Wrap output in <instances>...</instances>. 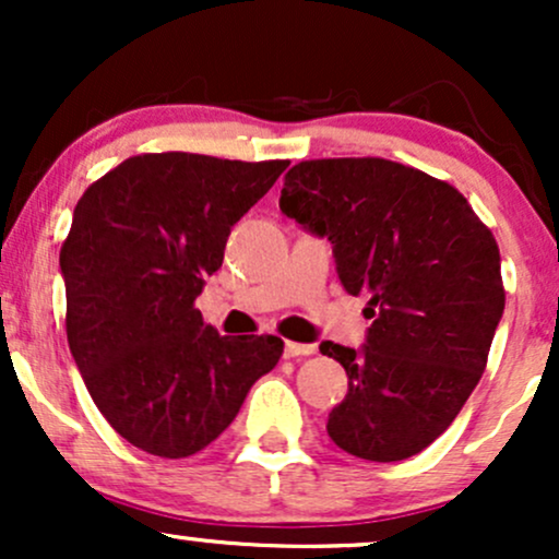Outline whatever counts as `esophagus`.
Segmentation results:
<instances>
[{"label":"esophagus","mask_w":559,"mask_h":559,"mask_svg":"<svg viewBox=\"0 0 559 559\" xmlns=\"http://www.w3.org/2000/svg\"><path fill=\"white\" fill-rule=\"evenodd\" d=\"M286 357H307L316 355V344H299V342H286L284 346Z\"/></svg>","instance_id":"1"}]
</instances>
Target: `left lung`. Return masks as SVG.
Wrapping results in <instances>:
<instances>
[{"label":"left lung","instance_id":"1","mask_svg":"<svg viewBox=\"0 0 559 559\" xmlns=\"http://www.w3.org/2000/svg\"><path fill=\"white\" fill-rule=\"evenodd\" d=\"M281 213L329 236L344 288L373 307L360 352L320 344L349 376L325 426L333 444L373 463L423 452L476 389L502 318L489 226L454 186L383 157L301 159Z\"/></svg>","mask_w":559,"mask_h":559}]
</instances>
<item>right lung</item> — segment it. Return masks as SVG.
<instances>
[{
  "mask_svg": "<svg viewBox=\"0 0 559 559\" xmlns=\"http://www.w3.org/2000/svg\"><path fill=\"white\" fill-rule=\"evenodd\" d=\"M286 165L146 152L75 204L60 249L68 344L99 413L133 447L197 454L284 355L278 336H221L194 301L230 226Z\"/></svg>",
  "mask_w": 559,
  "mask_h": 559,
  "instance_id": "1",
  "label": "right lung"
}]
</instances>
